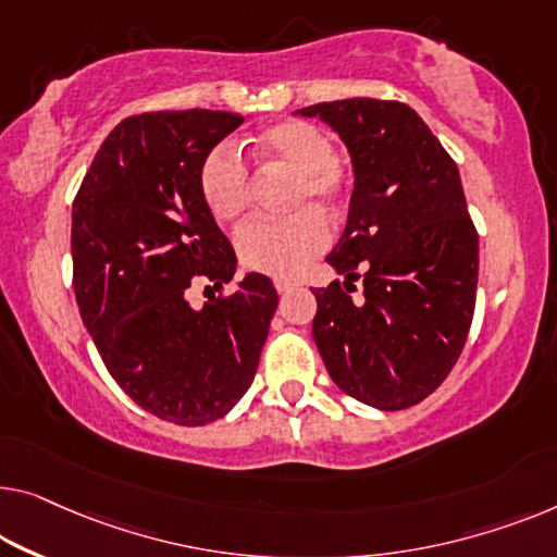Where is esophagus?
I'll return each mask as SVG.
<instances>
[{
  "mask_svg": "<svg viewBox=\"0 0 557 557\" xmlns=\"http://www.w3.org/2000/svg\"><path fill=\"white\" fill-rule=\"evenodd\" d=\"M297 285H300V282H297V280H289V277H277V280H275V289H277L280 295L289 293V289H295Z\"/></svg>",
  "mask_w": 557,
  "mask_h": 557,
  "instance_id": "34e87169",
  "label": "esophagus"
}]
</instances>
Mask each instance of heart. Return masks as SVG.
Listing matches in <instances>:
<instances>
[{"instance_id":"b5f03b06","label":"heart","mask_w":557,"mask_h":557,"mask_svg":"<svg viewBox=\"0 0 557 557\" xmlns=\"http://www.w3.org/2000/svg\"><path fill=\"white\" fill-rule=\"evenodd\" d=\"M255 157L293 174L282 220H257L237 232V255L247 270L295 277L330 243L327 220L310 205L337 210L350 195V172L335 157L325 129L305 120L280 122L255 139ZM199 193L220 222H237L252 199V177L243 154L230 145L207 152L199 168Z\"/></svg>"}]
</instances>
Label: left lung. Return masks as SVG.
I'll return each mask as SVG.
<instances>
[{"instance_id":"8db88e82","label":"left lung","mask_w":557,"mask_h":557,"mask_svg":"<svg viewBox=\"0 0 557 557\" xmlns=\"http://www.w3.org/2000/svg\"><path fill=\"white\" fill-rule=\"evenodd\" d=\"M350 149V214L327 262L339 280L312 289V335L345 395L405 410L443 385L468 339L478 289V232L458 164L418 112L352 97L297 110ZM363 272V300L351 282Z\"/></svg>"}]
</instances>
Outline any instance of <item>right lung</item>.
I'll return each mask as SVG.
<instances>
[{"instance_id":"1","label":"right lung","mask_w":557,"mask_h":557,"mask_svg":"<svg viewBox=\"0 0 557 557\" xmlns=\"http://www.w3.org/2000/svg\"><path fill=\"white\" fill-rule=\"evenodd\" d=\"M243 122L218 110L122 120L72 205L82 322L124 393L174 425H207L235 408L277 310V289L257 272L202 310L187 302L193 282L222 289L235 275L237 257L199 193V168Z\"/></svg>"}]
</instances>
